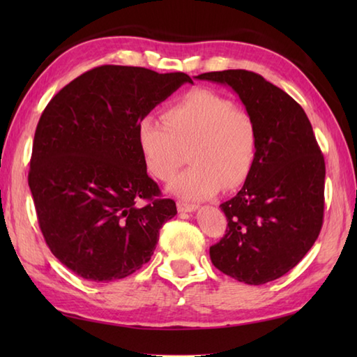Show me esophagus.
I'll return each instance as SVG.
<instances>
[{
    "mask_svg": "<svg viewBox=\"0 0 357 357\" xmlns=\"http://www.w3.org/2000/svg\"><path fill=\"white\" fill-rule=\"evenodd\" d=\"M176 207H178L179 213H190V211H195L196 208H198V206H195V204H188V202H183V201H179L176 204Z\"/></svg>",
    "mask_w": 357,
    "mask_h": 357,
    "instance_id": "34e87169",
    "label": "esophagus"
}]
</instances>
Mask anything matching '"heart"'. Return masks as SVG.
<instances>
[{"mask_svg":"<svg viewBox=\"0 0 357 357\" xmlns=\"http://www.w3.org/2000/svg\"><path fill=\"white\" fill-rule=\"evenodd\" d=\"M161 121L142 116L136 141L151 176L167 183L183 164L190 147L192 165L173 181L172 192L185 199H206L242 185L257 155V130L248 113L229 98L207 89L181 95L164 110Z\"/></svg>","mask_w":357,"mask_h":357,"instance_id":"b5f03b06","label":"heart"}]
</instances>
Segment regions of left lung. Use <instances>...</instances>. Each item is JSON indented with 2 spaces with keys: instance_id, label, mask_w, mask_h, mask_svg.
Segmentation results:
<instances>
[{
  "instance_id": "left-lung-1",
  "label": "left lung",
  "mask_w": 357,
  "mask_h": 357,
  "mask_svg": "<svg viewBox=\"0 0 357 357\" xmlns=\"http://www.w3.org/2000/svg\"><path fill=\"white\" fill-rule=\"evenodd\" d=\"M230 86L257 130L252 173L234 198L221 204L224 238L210 259L248 285L275 280L313 247L324 221L325 161L304 109L282 89L248 70L196 77Z\"/></svg>"
}]
</instances>
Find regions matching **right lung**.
Returning a JSON list of instances; mask_svg holds the SVG:
<instances>
[{
    "label": "right lung",
    "mask_w": 357,
    "mask_h": 357,
    "mask_svg": "<svg viewBox=\"0 0 357 357\" xmlns=\"http://www.w3.org/2000/svg\"><path fill=\"white\" fill-rule=\"evenodd\" d=\"M184 82L193 84L183 72L100 66L44 109L29 187L45 244L75 275L95 282L130 276L176 215L147 174L136 126Z\"/></svg>",
    "instance_id": "right-lung-1"
}]
</instances>
